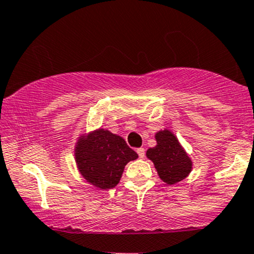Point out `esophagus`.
Wrapping results in <instances>:
<instances>
[{
	"label": "esophagus",
	"mask_w": 254,
	"mask_h": 254,
	"mask_svg": "<svg viewBox=\"0 0 254 254\" xmlns=\"http://www.w3.org/2000/svg\"><path fill=\"white\" fill-rule=\"evenodd\" d=\"M136 153L139 154L140 158H144L145 157V148H142V147L138 148V150H136Z\"/></svg>",
	"instance_id": "esophagus-1"
}]
</instances>
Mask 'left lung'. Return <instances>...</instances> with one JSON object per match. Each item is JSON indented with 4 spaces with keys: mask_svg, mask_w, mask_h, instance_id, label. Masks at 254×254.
Listing matches in <instances>:
<instances>
[{
    "mask_svg": "<svg viewBox=\"0 0 254 254\" xmlns=\"http://www.w3.org/2000/svg\"><path fill=\"white\" fill-rule=\"evenodd\" d=\"M157 146L148 148L146 156L153 162L158 175L166 184H175L191 171V160L170 130L156 134Z\"/></svg>",
    "mask_w": 254,
    "mask_h": 254,
    "instance_id": "obj_1",
    "label": "left lung"
}]
</instances>
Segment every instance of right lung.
Masks as SVG:
<instances>
[{
  "mask_svg": "<svg viewBox=\"0 0 254 254\" xmlns=\"http://www.w3.org/2000/svg\"><path fill=\"white\" fill-rule=\"evenodd\" d=\"M74 156L83 177L100 189L114 188L126 164L138 158L121 136L102 128L79 138Z\"/></svg>",
  "mask_w": 254,
  "mask_h": 254,
  "instance_id": "obj_1",
  "label": "right lung"
}]
</instances>
